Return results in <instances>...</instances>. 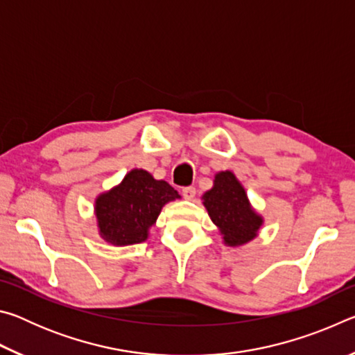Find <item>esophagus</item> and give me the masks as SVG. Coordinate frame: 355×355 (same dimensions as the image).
<instances>
[{
    "instance_id": "esophagus-1",
    "label": "esophagus",
    "mask_w": 355,
    "mask_h": 355,
    "mask_svg": "<svg viewBox=\"0 0 355 355\" xmlns=\"http://www.w3.org/2000/svg\"><path fill=\"white\" fill-rule=\"evenodd\" d=\"M183 192V197L186 200H192L196 197V188L194 186H186V188L182 189Z\"/></svg>"
}]
</instances>
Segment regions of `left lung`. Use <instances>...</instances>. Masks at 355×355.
I'll list each match as a JSON object with an SVG mask.
<instances>
[{"instance_id":"1","label":"left lung","mask_w":355,"mask_h":355,"mask_svg":"<svg viewBox=\"0 0 355 355\" xmlns=\"http://www.w3.org/2000/svg\"><path fill=\"white\" fill-rule=\"evenodd\" d=\"M203 205L228 245H241L254 239L263 222L250 208L243 186L228 171L216 175L213 189L203 194Z\"/></svg>"}]
</instances>
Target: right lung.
<instances>
[{"instance_id": "add662e5", "label": "right lung", "mask_w": 355, "mask_h": 355, "mask_svg": "<svg viewBox=\"0 0 355 355\" xmlns=\"http://www.w3.org/2000/svg\"><path fill=\"white\" fill-rule=\"evenodd\" d=\"M177 197L178 192L167 182L142 169L131 171L117 188L95 202L100 235L114 245L146 241L161 208Z\"/></svg>"}]
</instances>
